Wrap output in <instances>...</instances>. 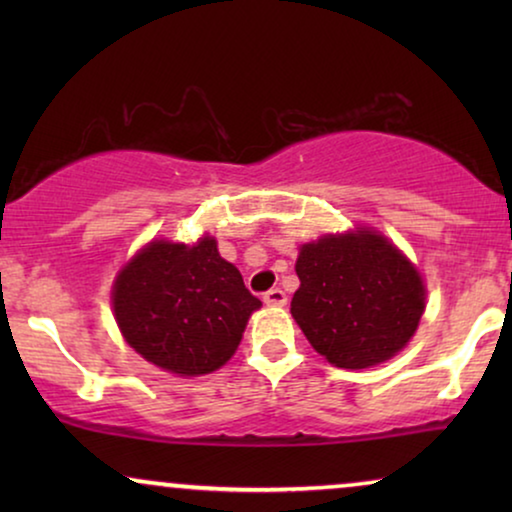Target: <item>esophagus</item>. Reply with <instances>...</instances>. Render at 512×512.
Returning <instances> with one entry per match:
<instances>
[{
    "label": "esophagus",
    "mask_w": 512,
    "mask_h": 512,
    "mask_svg": "<svg viewBox=\"0 0 512 512\" xmlns=\"http://www.w3.org/2000/svg\"><path fill=\"white\" fill-rule=\"evenodd\" d=\"M263 303L272 305V307H284L286 305V293L282 289H270L268 293H263Z\"/></svg>",
    "instance_id": "obj_1"
}]
</instances>
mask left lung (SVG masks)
Listing matches in <instances>:
<instances>
[{"instance_id": "1", "label": "left lung", "mask_w": 512, "mask_h": 512, "mask_svg": "<svg viewBox=\"0 0 512 512\" xmlns=\"http://www.w3.org/2000/svg\"><path fill=\"white\" fill-rule=\"evenodd\" d=\"M291 314L328 363L361 370L389 361L415 335L426 289L396 244L370 228L300 247Z\"/></svg>"}]
</instances>
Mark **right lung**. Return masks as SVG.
I'll use <instances>...</instances> for the list:
<instances>
[{
	"label": "right lung",
	"mask_w": 512,
	"mask_h": 512,
	"mask_svg": "<svg viewBox=\"0 0 512 512\" xmlns=\"http://www.w3.org/2000/svg\"><path fill=\"white\" fill-rule=\"evenodd\" d=\"M111 303L125 342L179 377L221 368L261 307L209 235L195 244H146L118 272Z\"/></svg>",
	"instance_id": "1"
}]
</instances>
